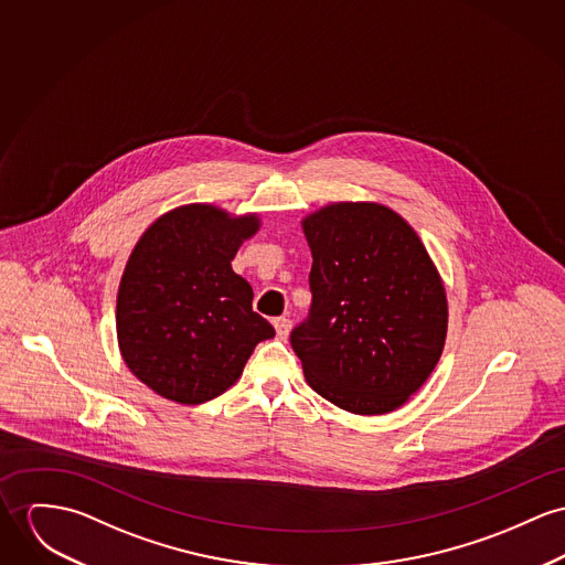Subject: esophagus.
Masks as SVG:
<instances>
[{
  "label": "esophagus",
  "mask_w": 565,
  "mask_h": 565,
  "mask_svg": "<svg viewBox=\"0 0 565 565\" xmlns=\"http://www.w3.org/2000/svg\"><path fill=\"white\" fill-rule=\"evenodd\" d=\"M273 327H275V331H277V338H279V340H286L288 333H290L292 322H290V318H275V320H273Z\"/></svg>",
  "instance_id": "34e87169"
}]
</instances>
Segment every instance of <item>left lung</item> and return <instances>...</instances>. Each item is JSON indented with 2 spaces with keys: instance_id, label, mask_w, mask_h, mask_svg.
Masks as SVG:
<instances>
[{
  "instance_id": "1",
  "label": "left lung",
  "mask_w": 565,
  "mask_h": 565,
  "mask_svg": "<svg viewBox=\"0 0 565 565\" xmlns=\"http://www.w3.org/2000/svg\"><path fill=\"white\" fill-rule=\"evenodd\" d=\"M311 309L290 333L305 381L354 415H385L419 390L447 338V297L417 232L376 202L301 221Z\"/></svg>"
}]
</instances>
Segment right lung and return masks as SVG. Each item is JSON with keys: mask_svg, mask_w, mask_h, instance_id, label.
I'll return each instance as SVG.
<instances>
[{"mask_svg": "<svg viewBox=\"0 0 565 565\" xmlns=\"http://www.w3.org/2000/svg\"><path fill=\"white\" fill-rule=\"evenodd\" d=\"M260 217L186 204L157 218L125 266L116 331L130 372L178 404L230 390L275 329L254 311L252 286L232 270Z\"/></svg>", "mask_w": 565, "mask_h": 565, "instance_id": "obj_1", "label": "right lung"}]
</instances>
